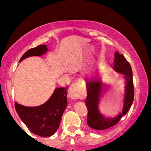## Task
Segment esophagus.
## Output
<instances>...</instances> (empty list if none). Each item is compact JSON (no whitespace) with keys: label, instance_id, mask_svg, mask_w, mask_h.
<instances>
[{"label":"esophagus","instance_id":"esophagus-1","mask_svg":"<svg viewBox=\"0 0 151 151\" xmlns=\"http://www.w3.org/2000/svg\"><path fill=\"white\" fill-rule=\"evenodd\" d=\"M68 95L72 99H82L83 97V90L78 82L72 83L68 89Z\"/></svg>","mask_w":151,"mask_h":151}]
</instances>
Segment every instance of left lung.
Listing matches in <instances>:
<instances>
[{
	"label": "left lung",
	"instance_id": "1",
	"mask_svg": "<svg viewBox=\"0 0 151 151\" xmlns=\"http://www.w3.org/2000/svg\"><path fill=\"white\" fill-rule=\"evenodd\" d=\"M114 68L118 72L124 74L126 80V93L124 97L122 113L113 118L103 117L98 109L100 96L102 90V84L98 80L88 81L87 80V98L85 103L88 108L87 123L92 129L96 130H104L117 124L122 116H124L130 109L134 101V91L133 75L130 63L127 61L122 54L118 51L115 52Z\"/></svg>",
	"mask_w": 151,
	"mask_h": 151
}]
</instances>
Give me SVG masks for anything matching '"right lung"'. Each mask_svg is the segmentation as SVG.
<instances>
[{
    "label": "right lung",
    "mask_w": 151,
    "mask_h": 151,
    "mask_svg": "<svg viewBox=\"0 0 151 151\" xmlns=\"http://www.w3.org/2000/svg\"><path fill=\"white\" fill-rule=\"evenodd\" d=\"M46 45H39L28 50L19 61L30 56L45 54ZM15 109L20 119L30 132L41 137H50L54 134L59 127L62 115L67 106V88L55 90L50 99L38 106H25L15 102Z\"/></svg>",
    "instance_id": "1"
}]
</instances>
